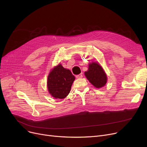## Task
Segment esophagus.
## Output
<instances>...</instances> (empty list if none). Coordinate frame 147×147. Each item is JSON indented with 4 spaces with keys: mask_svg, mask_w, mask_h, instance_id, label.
<instances>
[{
    "mask_svg": "<svg viewBox=\"0 0 147 147\" xmlns=\"http://www.w3.org/2000/svg\"><path fill=\"white\" fill-rule=\"evenodd\" d=\"M76 77L77 79H80V78H82V77H83V75H82V74L81 73V74H78V75H77Z\"/></svg>",
    "mask_w": 147,
    "mask_h": 147,
    "instance_id": "34e87169",
    "label": "esophagus"
}]
</instances>
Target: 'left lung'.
Masks as SVG:
<instances>
[{
	"instance_id": "left-lung-1",
	"label": "left lung",
	"mask_w": 147,
	"mask_h": 147,
	"mask_svg": "<svg viewBox=\"0 0 147 147\" xmlns=\"http://www.w3.org/2000/svg\"><path fill=\"white\" fill-rule=\"evenodd\" d=\"M84 75L89 82L96 88L104 86L107 81V77L103 68L95 62H92L89 64L88 70L85 71Z\"/></svg>"
}]
</instances>
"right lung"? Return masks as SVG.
Segmentation results:
<instances>
[{"label": "right lung", "instance_id": "right-lung-1", "mask_svg": "<svg viewBox=\"0 0 147 147\" xmlns=\"http://www.w3.org/2000/svg\"><path fill=\"white\" fill-rule=\"evenodd\" d=\"M75 77L71 71L61 64L54 67L48 77L47 86L49 94L55 98H65L69 93Z\"/></svg>", "mask_w": 147, "mask_h": 147}]
</instances>
